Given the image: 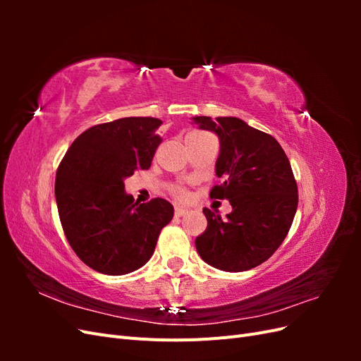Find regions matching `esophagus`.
<instances>
[{
    "label": "esophagus",
    "mask_w": 361,
    "mask_h": 361,
    "mask_svg": "<svg viewBox=\"0 0 361 361\" xmlns=\"http://www.w3.org/2000/svg\"><path fill=\"white\" fill-rule=\"evenodd\" d=\"M187 214H188V211L183 209V207H176V209H174V215L176 216H185Z\"/></svg>",
    "instance_id": "obj_1"
}]
</instances>
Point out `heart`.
<instances>
[{
	"instance_id": "1",
	"label": "heart",
	"mask_w": 361,
	"mask_h": 361,
	"mask_svg": "<svg viewBox=\"0 0 361 361\" xmlns=\"http://www.w3.org/2000/svg\"><path fill=\"white\" fill-rule=\"evenodd\" d=\"M170 191L179 202H188L190 200V192L185 190L183 187H180V185H173Z\"/></svg>"
}]
</instances>
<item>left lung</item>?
<instances>
[{"label": "left lung", "instance_id": "8db88e82", "mask_svg": "<svg viewBox=\"0 0 361 361\" xmlns=\"http://www.w3.org/2000/svg\"><path fill=\"white\" fill-rule=\"evenodd\" d=\"M200 129L220 138L215 164L221 185L211 199H227L232 212L224 218L204 207L206 231L195 248L207 265L241 272L268 260L285 241L298 206V188L290 162L279 141L238 117H192Z\"/></svg>", "mask_w": 361, "mask_h": 361}]
</instances>
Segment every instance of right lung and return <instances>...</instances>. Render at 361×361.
Returning <instances> with one entry per match:
<instances>
[{
	"label": "right lung",
	"mask_w": 361,
	"mask_h": 361,
	"mask_svg": "<svg viewBox=\"0 0 361 361\" xmlns=\"http://www.w3.org/2000/svg\"><path fill=\"white\" fill-rule=\"evenodd\" d=\"M155 117H125L92 126L61 159L56 200L64 235L87 267L106 276L129 274L152 257L173 206L138 203L125 179L147 170L161 143Z\"/></svg>",
	"instance_id": "1"
}]
</instances>
